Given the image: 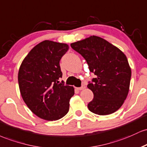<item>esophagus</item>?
I'll return each mask as SVG.
<instances>
[{
	"mask_svg": "<svg viewBox=\"0 0 147 147\" xmlns=\"http://www.w3.org/2000/svg\"><path fill=\"white\" fill-rule=\"evenodd\" d=\"M86 88V87L85 86V85H82L80 87H77V90H85V89Z\"/></svg>",
	"mask_w": 147,
	"mask_h": 147,
	"instance_id": "obj_1",
	"label": "esophagus"
}]
</instances>
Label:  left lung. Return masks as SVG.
<instances>
[{
	"label": "left lung",
	"instance_id": "1",
	"mask_svg": "<svg viewBox=\"0 0 147 147\" xmlns=\"http://www.w3.org/2000/svg\"><path fill=\"white\" fill-rule=\"evenodd\" d=\"M71 47L85 59L90 71L96 76L87 85L94 94L87 105L90 111L108 115L118 110L128 96L131 82V69L125 54L95 35L71 43Z\"/></svg>",
	"mask_w": 147,
	"mask_h": 147
}]
</instances>
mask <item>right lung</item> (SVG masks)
<instances>
[{"label": "right lung", "mask_w": 147, "mask_h": 147, "mask_svg": "<svg viewBox=\"0 0 147 147\" xmlns=\"http://www.w3.org/2000/svg\"><path fill=\"white\" fill-rule=\"evenodd\" d=\"M69 48L67 44L44 40L31 49L19 67L23 99L34 115L47 121L65 116L74 94V87L58 84L62 76L60 60Z\"/></svg>", "instance_id": "obj_1"}]
</instances>
